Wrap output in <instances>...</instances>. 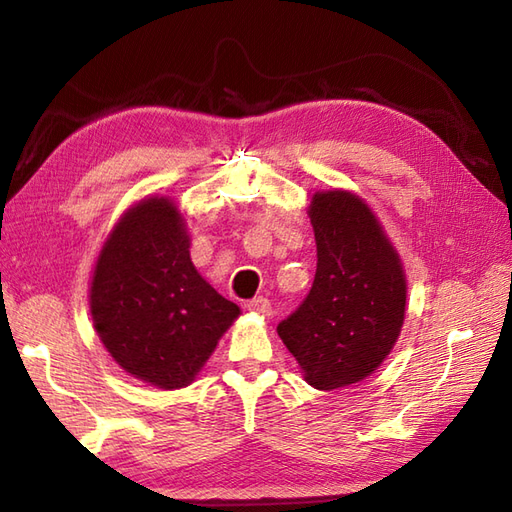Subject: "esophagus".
<instances>
[{
  "instance_id": "esophagus-1",
  "label": "esophagus",
  "mask_w": 512,
  "mask_h": 512,
  "mask_svg": "<svg viewBox=\"0 0 512 512\" xmlns=\"http://www.w3.org/2000/svg\"><path fill=\"white\" fill-rule=\"evenodd\" d=\"M247 309H250V312L267 316L271 312V303L265 297H254L252 301H247Z\"/></svg>"
}]
</instances>
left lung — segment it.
<instances>
[{
	"label": "left lung",
	"mask_w": 512,
	"mask_h": 512,
	"mask_svg": "<svg viewBox=\"0 0 512 512\" xmlns=\"http://www.w3.org/2000/svg\"><path fill=\"white\" fill-rule=\"evenodd\" d=\"M318 267L297 312L277 324L307 384L344 389L382 365L404 327L408 280L378 215L350 190L314 192Z\"/></svg>",
	"instance_id": "left-lung-1"
}]
</instances>
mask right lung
I'll use <instances>...</instances> for the list:
<instances>
[{
  "instance_id": "right-lung-1",
  "label": "right lung",
  "mask_w": 512,
  "mask_h": 512,
  "mask_svg": "<svg viewBox=\"0 0 512 512\" xmlns=\"http://www.w3.org/2000/svg\"><path fill=\"white\" fill-rule=\"evenodd\" d=\"M89 312L113 361L164 391L192 384L241 316L196 271L188 224L170 196L121 213L91 273Z\"/></svg>"
}]
</instances>
